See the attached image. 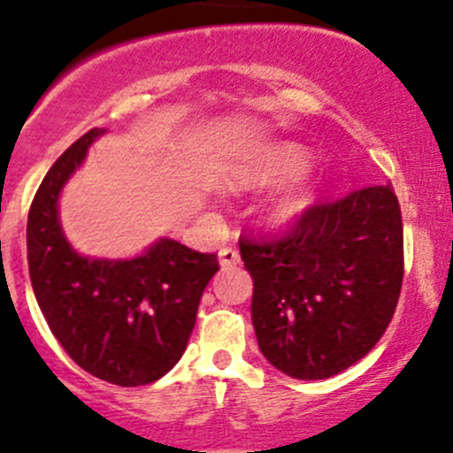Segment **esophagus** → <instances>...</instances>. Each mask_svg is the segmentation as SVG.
<instances>
[{"instance_id":"1","label":"esophagus","mask_w":453,"mask_h":453,"mask_svg":"<svg viewBox=\"0 0 453 453\" xmlns=\"http://www.w3.org/2000/svg\"><path fill=\"white\" fill-rule=\"evenodd\" d=\"M241 257L236 250L232 248H223L219 250V263H221V267H232V265H239Z\"/></svg>"}]
</instances>
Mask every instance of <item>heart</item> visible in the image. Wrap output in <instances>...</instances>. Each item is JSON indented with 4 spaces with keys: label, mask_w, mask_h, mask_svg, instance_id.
<instances>
[{
    "label": "heart",
    "mask_w": 453,
    "mask_h": 453,
    "mask_svg": "<svg viewBox=\"0 0 453 453\" xmlns=\"http://www.w3.org/2000/svg\"><path fill=\"white\" fill-rule=\"evenodd\" d=\"M310 164L311 155L296 143H263V146L252 148L239 159L227 164L221 170V183L227 190H252V188L276 186V183H283L303 174L310 168ZM320 192H323V183L319 179L285 188L265 203L263 221L272 230H289V227L298 226L316 208Z\"/></svg>",
    "instance_id": "1"
}]
</instances>
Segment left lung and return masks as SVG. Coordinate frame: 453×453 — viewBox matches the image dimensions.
Masks as SVG:
<instances>
[{
  "instance_id": "obj_1",
  "label": "left lung",
  "mask_w": 453,
  "mask_h": 453,
  "mask_svg": "<svg viewBox=\"0 0 453 453\" xmlns=\"http://www.w3.org/2000/svg\"><path fill=\"white\" fill-rule=\"evenodd\" d=\"M254 280L258 349L279 372L320 380L380 341L403 285V219L392 186L319 203L288 236L241 239Z\"/></svg>"
}]
</instances>
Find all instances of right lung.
Returning <instances> with one entry per match:
<instances>
[{
  "label": "right lung",
  "instance_id": "add662e5",
  "mask_svg": "<svg viewBox=\"0 0 453 453\" xmlns=\"http://www.w3.org/2000/svg\"><path fill=\"white\" fill-rule=\"evenodd\" d=\"M92 128L52 164L28 212L26 245L35 298L61 348L88 374L137 388L183 357L217 254L161 236L130 258L77 252L59 221V196L104 137Z\"/></svg>",
  "mask_w": 453,
  "mask_h": 453
}]
</instances>
